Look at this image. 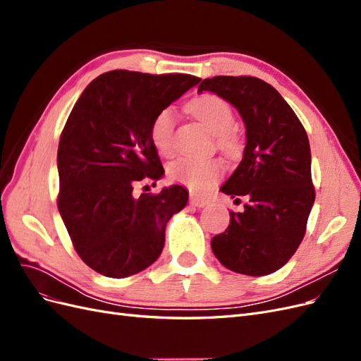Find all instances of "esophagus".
Segmentation results:
<instances>
[{
    "label": "esophagus",
    "instance_id": "esophagus-1",
    "mask_svg": "<svg viewBox=\"0 0 361 361\" xmlns=\"http://www.w3.org/2000/svg\"><path fill=\"white\" fill-rule=\"evenodd\" d=\"M190 203L192 204V206H195V207H204L207 203L206 199H203V197H200V195H197V194H191L190 195Z\"/></svg>",
    "mask_w": 361,
    "mask_h": 361
}]
</instances>
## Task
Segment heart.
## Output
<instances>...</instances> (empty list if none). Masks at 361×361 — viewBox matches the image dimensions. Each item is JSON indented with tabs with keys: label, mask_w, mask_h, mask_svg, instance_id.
<instances>
[{
	"label": "heart",
	"mask_w": 361,
	"mask_h": 361,
	"mask_svg": "<svg viewBox=\"0 0 361 361\" xmlns=\"http://www.w3.org/2000/svg\"><path fill=\"white\" fill-rule=\"evenodd\" d=\"M188 111L214 133L216 146L236 154L241 149V137L233 128L235 114L231 104L223 97L204 93L194 97L187 105ZM174 111L171 108H162L157 113L149 128L150 141L161 155H170L173 152ZM224 170L223 162L216 158H192L182 157L170 162L167 173L171 180L185 185L195 191L211 188L221 176Z\"/></svg>",
	"instance_id": "obj_1"
}]
</instances>
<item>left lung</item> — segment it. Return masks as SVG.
I'll return each mask as SVG.
<instances>
[{
  "instance_id": "8db88e82",
  "label": "left lung",
  "mask_w": 361,
  "mask_h": 361,
  "mask_svg": "<svg viewBox=\"0 0 361 361\" xmlns=\"http://www.w3.org/2000/svg\"><path fill=\"white\" fill-rule=\"evenodd\" d=\"M203 90L236 108L247 135L243 161L221 191L248 202L244 212H231L226 232L212 238V251L227 269L268 276L297 251L314 202L307 134L274 87L255 76L206 78Z\"/></svg>"
}]
</instances>
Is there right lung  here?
Returning <instances> with one entry per match:
<instances>
[{"label":"right lung","instance_id":"right-lung-1","mask_svg":"<svg viewBox=\"0 0 361 361\" xmlns=\"http://www.w3.org/2000/svg\"><path fill=\"white\" fill-rule=\"evenodd\" d=\"M199 81L187 73L111 71L72 108L59 143L57 206L76 253L105 277H129L154 264L169 220L188 202L180 185L138 199L133 191L135 182L164 173L152 120Z\"/></svg>","mask_w":361,"mask_h":361}]
</instances>
